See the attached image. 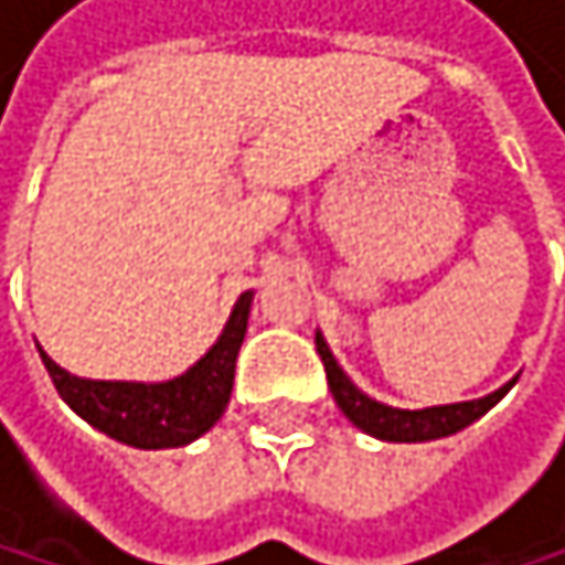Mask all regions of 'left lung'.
Here are the masks:
<instances>
[{"label": "left lung", "instance_id": "1", "mask_svg": "<svg viewBox=\"0 0 565 565\" xmlns=\"http://www.w3.org/2000/svg\"><path fill=\"white\" fill-rule=\"evenodd\" d=\"M315 349L324 362V373H329V390L339 403L342 414L369 437L376 440H390V444H424V440H440L450 437L465 427H471L475 420H481L488 409L502 399L515 380H509L505 386H498L488 396L478 399H465V403H444V406H424V409H399L390 403H380L373 396H365L349 376L345 369L335 362L329 342H324L321 332H315Z\"/></svg>", "mask_w": 565, "mask_h": 565}]
</instances>
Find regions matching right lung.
<instances>
[{"label":"right lung","instance_id":"add662e5","mask_svg":"<svg viewBox=\"0 0 565 565\" xmlns=\"http://www.w3.org/2000/svg\"><path fill=\"white\" fill-rule=\"evenodd\" d=\"M254 291L236 298L220 339L210 352L192 362L182 376L162 383H128V380H84L56 365L43 349L40 359L46 373L74 414L87 420L94 430L107 434L138 450L185 447L203 437L230 403L236 352L247 335Z\"/></svg>","mask_w":565,"mask_h":565}]
</instances>
